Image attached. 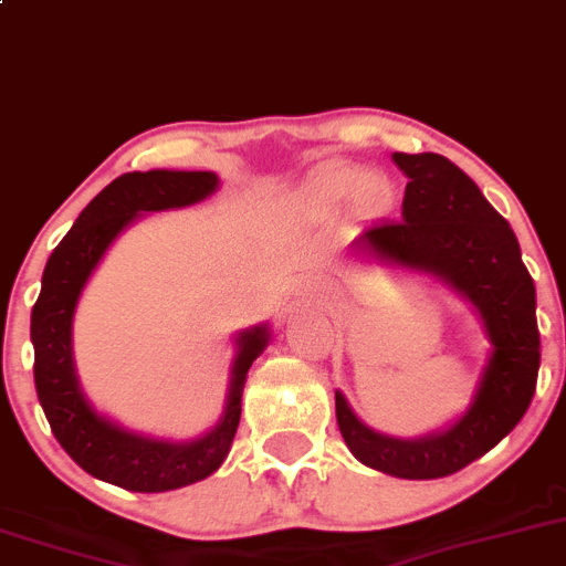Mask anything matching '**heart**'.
I'll return each instance as SVG.
<instances>
[{"mask_svg": "<svg viewBox=\"0 0 566 566\" xmlns=\"http://www.w3.org/2000/svg\"><path fill=\"white\" fill-rule=\"evenodd\" d=\"M350 188H354V177H348V174H337V177H332L328 182H323V190L332 196L348 193ZM361 199H365L367 205H378V201L384 199V185L378 182V179H365V182H361Z\"/></svg>", "mask_w": 566, "mask_h": 566, "instance_id": "1", "label": "heart"}]
</instances>
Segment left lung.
Wrapping results in <instances>:
<instances>
[{
  "mask_svg": "<svg viewBox=\"0 0 566 566\" xmlns=\"http://www.w3.org/2000/svg\"><path fill=\"white\" fill-rule=\"evenodd\" d=\"M409 177L403 212L361 229L350 249L395 268L426 271L473 301L492 343L468 415L442 434L395 440L356 420L334 392L337 426L361 464L398 479H442L484 457L523 420L536 392V287L506 218L479 185L440 155H392Z\"/></svg>",
  "mask_w": 566,
  "mask_h": 566,
  "instance_id": "left-lung-1",
  "label": "left lung"
}]
</instances>
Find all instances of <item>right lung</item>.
Returning <instances> with one entry per match:
<instances>
[{
	"label": "right lung",
	"mask_w": 566,
	"mask_h": 566,
	"mask_svg": "<svg viewBox=\"0 0 566 566\" xmlns=\"http://www.w3.org/2000/svg\"><path fill=\"white\" fill-rule=\"evenodd\" d=\"M218 188L210 171H135L113 179L85 210L43 268L41 295L32 306L30 337L35 345V389L52 434L63 451L93 479L132 492H168L196 484L221 468L240 422L249 367L268 345V328L240 334L232 384L223 417L216 429L196 442L149 440L132 434L91 409L74 376L71 321L82 287L104 251L137 212L171 210L207 199Z\"/></svg>",
	"instance_id": "obj_1"
}]
</instances>
